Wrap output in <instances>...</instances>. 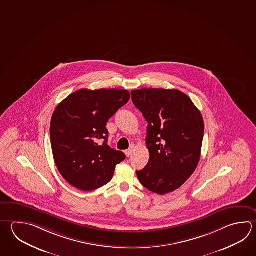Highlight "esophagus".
Listing matches in <instances>:
<instances>
[{"mask_svg":"<svg viewBox=\"0 0 256 256\" xmlns=\"http://www.w3.org/2000/svg\"><path fill=\"white\" fill-rule=\"evenodd\" d=\"M133 150H134V146H131L130 148V150H126L125 151V154L128 158H130V156L131 154L133 153Z\"/></svg>","mask_w":256,"mask_h":256,"instance_id":"obj_1","label":"esophagus"}]
</instances>
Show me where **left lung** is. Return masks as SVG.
Returning a JSON list of instances; mask_svg holds the SVG:
<instances>
[{
  "label": "left lung",
  "mask_w": 256,
  "mask_h": 256,
  "mask_svg": "<svg viewBox=\"0 0 256 256\" xmlns=\"http://www.w3.org/2000/svg\"><path fill=\"white\" fill-rule=\"evenodd\" d=\"M136 108L148 121L150 161L136 171L140 183L158 194L174 192L198 166L204 125L201 112L178 90L141 88L131 92Z\"/></svg>",
  "instance_id": "left-lung-1"
}]
</instances>
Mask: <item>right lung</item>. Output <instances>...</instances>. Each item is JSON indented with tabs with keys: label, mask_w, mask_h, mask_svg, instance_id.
<instances>
[{
	"label": "right lung",
	"mask_w": 256,
	"mask_h": 256,
	"mask_svg": "<svg viewBox=\"0 0 256 256\" xmlns=\"http://www.w3.org/2000/svg\"><path fill=\"white\" fill-rule=\"evenodd\" d=\"M130 98L118 88H82L54 110L50 143L54 161L68 183L82 191L100 188L110 181L123 152L108 145L106 122Z\"/></svg>",
	"instance_id": "right-lung-1"
}]
</instances>
